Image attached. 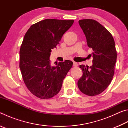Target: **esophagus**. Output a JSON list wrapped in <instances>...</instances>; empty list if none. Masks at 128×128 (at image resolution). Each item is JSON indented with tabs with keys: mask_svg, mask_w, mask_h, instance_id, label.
<instances>
[{
	"mask_svg": "<svg viewBox=\"0 0 128 128\" xmlns=\"http://www.w3.org/2000/svg\"><path fill=\"white\" fill-rule=\"evenodd\" d=\"M78 66V64L77 62H73V66L76 67V66Z\"/></svg>",
	"mask_w": 128,
	"mask_h": 128,
	"instance_id": "obj_1",
	"label": "esophagus"
}]
</instances>
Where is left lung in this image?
Masks as SVG:
<instances>
[{"label": "left lung", "instance_id": "1", "mask_svg": "<svg viewBox=\"0 0 128 128\" xmlns=\"http://www.w3.org/2000/svg\"><path fill=\"white\" fill-rule=\"evenodd\" d=\"M87 40L88 46L94 51L92 66L81 65L83 76L78 81L80 91L88 96L101 94L113 78L117 51L114 39L106 28L92 19L79 21Z\"/></svg>", "mask_w": 128, "mask_h": 128}]
</instances>
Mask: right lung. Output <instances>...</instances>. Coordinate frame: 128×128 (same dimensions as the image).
Returning <instances> with one entry per match:
<instances>
[{
    "mask_svg": "<svg viewBox=\"0 0 128 128\" xmlns=\"http://www.w3.org/2000/svg\"><path fill=\"white\" fill-rule=\"evenodd\" d=\"M73 20L46 19L32 25L21 44L20 68L26 86L38 98L48 99L61 90L62 82L73 66L66 60L51 66V50L73 25Z\"/></svg>",
    "mask_w": 128,
    "mask_h": 128,
    "instance_id": "obj_1",
    "label": "right lung"
}]
</instances>
